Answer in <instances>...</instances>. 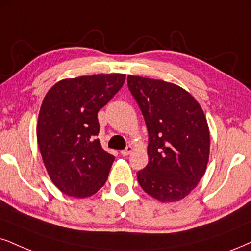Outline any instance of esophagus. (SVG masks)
<instances>
[{
    "mask_svg": "<svg viewBox=\"0 0 251 251\" xmlns=\"http://www.w3.org/2000/svg\"><path fill=\"white\" fill-rule=\"evenodd\" d=\"M132 151H134V148H132L131 145H128L125 150L121 151V154H122V156H128V154H130Z\"/></svg>",
    "mask_w": 251,
    "mask_h": 251,
    "instance_id": "34e87169",
    "label": "esophagus"
}]
</instances>
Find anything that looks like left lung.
<instances>
[{
	"label": "left lung",
	"instance_id": "8db88e82",
	"mask_svg": "<svg viewBox=\"0 0 251 251\" xmlns=\"http://www.w3.org/2000/svg\"><path fill=\"white\" fill-rule=\"evenodd\" d=\"M128 87L147 123L149 163L138 171L144 192L160 202L184 199L209 158V129L196 99L176 83L128 75Z\"/></svg>",
	"mask_w": 251,
	"mask_h": 251
}]
</instances>
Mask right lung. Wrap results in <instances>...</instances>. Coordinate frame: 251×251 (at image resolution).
Wrapping results in <instances>:
<instances>
[{
  "instance_id": "1",
  "label": "right lung",
  "mask_w": 251,
  "mask_h": 251,
  "mask_svg": "<svg viewBox=\"0 0 251 251\" xmlns=\"http://www.w3.org/2000/svg\"><path fill=\"white\" fill-rule=\"evenodd\" d=\"M126 74L64 79L46 93L37 142L51 180L70 197L87 198L103 186L115 157L102 149L98 111L120 91Z\"/></svg>"
}]
</instances>
